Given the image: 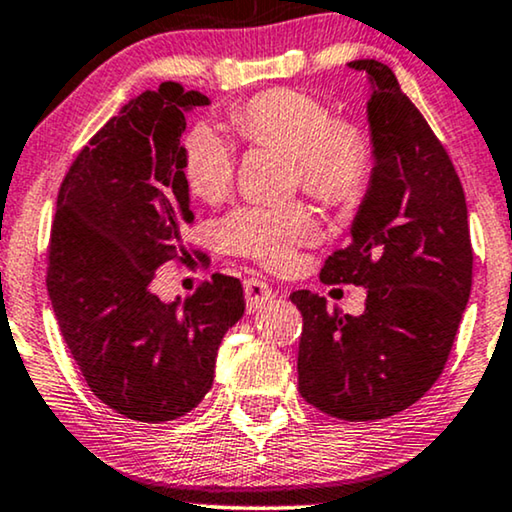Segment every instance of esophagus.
<instances>
[{"label": "esophagus", "instance_id": "obj_1", "mask_svg": "<svg viewBox=\"0 0 512 512\" xmlns=\"http://www.w3.org/2000/svg\"><path fill=\"white\" fill-rule=\"evenodd\" d=\"M244 296H247L249 312H256L258 307H263L268 300L275 298V291H272V286L265 284L263 279H247V282H244Z\"/></svg>", "mask_w": 512, "mask_h": 512}]
</instances>
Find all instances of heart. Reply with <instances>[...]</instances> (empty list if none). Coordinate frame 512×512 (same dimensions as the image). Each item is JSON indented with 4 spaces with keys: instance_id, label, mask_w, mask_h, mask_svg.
<instances>
[{
    "instance_id": "1",
    "label": "heart",
    "mask_w": 512,
    "mask_h": 512,
    "mask_svg": "<svg viewBox=\"0 0 512 512\" xmlns=\"http://www.w3.org/2000/svg\"><path fill=\"white\" fill-rule=\"evenodd\" d=\"M242 142L272 146L296 158V184L324 202H349L370 174V142L356 123L333 118L314 95L291 88L263 90L228 114ZM184 177L207 202L233 188L235 153L209 123H195L184 135ZM221 242L235 254L282 268L293 251L317 242L319 223L303 205L242 207L221 221Z\"/></svg>"
}]
</instances>
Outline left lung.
Wrapping results in <instances>:
<instances>
[{
	"mask_svg": "<svg viewBox=\"0 0 512 512\" xmlns=\"http://www.w3.org/2000/svg\"><path fill=\"white\" fill-rule=\"evenodd\" d=\"M373 83L375 167L352 242L321 268L324 284L368 289L359 317L293 291L303 314L298 391L347 422H373L419 401L443 373L471 296L473 247L459 174L445 146L377 60H354Z\"/></svg>",
	"mask_w": 512,
	"mask_h": 512,
	"instance_id": "left-lung-1",
	"label": "left lung"
}]
</instances>
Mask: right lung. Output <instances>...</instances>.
Segmentation results:
<instances>
[{
  "label": "right lung",
  "instance_id": "add662e5",
  "mask_svg": "<svg viewBox=\"0 0 512 512\" xmlns=\"http://www.w3.org/2000/svg\"><path fill=\"white\" fill-rule=\"evenodd\" d=\"M207 104L174 81L137 95L79 151L55 205L46 286L60 333L90 391L135 422L191 412L244 314L240 279L219 272L184 303L151 291L160 265L188 256L181 132Z\"/></svg>",
  "mask_w": 512,
  "mask_h": 512
}]
</instances>
